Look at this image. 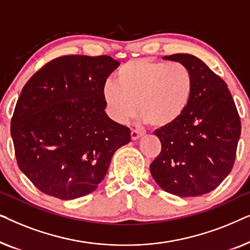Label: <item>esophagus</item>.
Returning <instances> with one entry per match:
<instances>
[{"label": "esophagus", "instance_id": "obj_1", "mask_svg": "<svg viewBox=\"0 0 250 250\" xmlns=\"http://www.w3.org/2000/svg\"><path fill=\"white\" fill-rule=\"evenodd\" d=\"M142 136V133L139 132V131H135V129H132L131 132V138L133 141H135V140H139L140 138Z\"/></svg>", "mask_w": 250, "mask_h": 250}]
</instances>
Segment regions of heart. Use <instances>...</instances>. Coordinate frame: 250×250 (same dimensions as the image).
I'll use <instances>...</instances> for the list:
<instances>
[{
	"label": "heart",
	"mask_w": 250,
	"mask_h": 250,
	"mask_svg": "<svg viewBox=\"0 0 250 250\" xmlns=\"http://www.w3.org/2000/svg\"><path fill=\"white\" fill-rule=\"evenodd\" d=\"M115 80L104 85L102 97L109 116L121 124L139 109L141 124L169 127L186 114L194 92L192 70L182 62L131 60L119 68Z\"/></svg>",
	"instance_id": "1"
}]
</instances>
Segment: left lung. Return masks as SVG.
<instances>
[{
    "mask_svg": "<svg viewBox=\"0 0 250 250\" xmlns=\"http://www.w3.org/2000/svg\"><path fill=\"white\" fill-rule=\"evenodd\" d=\"M163 59L182 62L192 70L194 92L182 118L155 132L162 152L150 172L166 192L201 196L230 174L241 133L240 118L228 85L199 58L177 53Z\"/></svg>",
    "mask_w": 250,
    "mask_h": 250,
    "instance_id": "8db88e82",
    "label": "left lung"
}]
</instances>
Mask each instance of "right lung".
<instances>
[{
	"label": "right lung",
	"instance_id": "right-lung-1",
	"mask_svg": "<svg viewBox=\"0 0 250 250\" xmlns=\"http://www.w3.org/2000/svg\"><path fill=\"white\" fill-rule=\"evenodd\" d=\"M119 66L109 56H64L46 63L23 86L11 119L21 172L43 193L71 200L104 179L131 131L105 114L102 90Z\"/></svg>",
	"mask_w": 250,
	"mask_h": 250
}]
</instances>
